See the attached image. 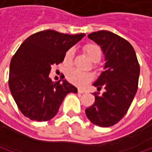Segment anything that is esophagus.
Returning a JSON list of instances; mask_svg holds the SVG:
<instances>
[{"mask_svg": "<svg viewBox=\"0 0 152 152\" xmlns=\"http://www.w3.org/2000/svg\"><path fill=\"white\" fill-rule=\"evenodd\" d=\"M78 93L79 94H83V93H85V90H83V89H78Z\"/></svg>", "mask_w": 152, "mask_h": 152, "instance_id": "esophagus-1", "label": "esophagus"}]
</instances>
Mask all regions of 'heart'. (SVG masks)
<instances>
[{
	"instance_id": "1",
	"label": "heart",
	"mask_w": 152,
	"mask_h": 152,
	"mask_svg": "<svg viewBox=\"0 0 152 152\" xmlns=\"http://www.w3.org/2000/svg\"><path fill=\"white\" fill-rule=\"evenodd\" d=\"M83 49L85 53L87 54V56L93 62H98L102 57V49L96 44H94V43L87 44L84 46ZM74 53H75V50L73 48H69L66 51L64 57H63V62L65 65L70 66L72 64ZM67 78L73 84H76L77 86H83L84 84L88 83L92 80L93 76L89 72H82L76 69H72L67 72Z\"/></svg>"
}]
</instances>
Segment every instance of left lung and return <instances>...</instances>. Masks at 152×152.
I'll list each match as a JSON object with an SVG mask.
<instances>
[{
	"mask_svg": "<svg viewBox=\"0 0 152 152\" xmlns=\"http://www.w3.org/2000/svg\"><path fill=\"white\" fill-rule=\"evenodd\" d=\"M88 37L101 47L104 56V69L93 83L95 103L85 110L90 122L101 127L118 123L128 111L137 90L140 68L131 44L110 31L93 32Z\"/></svg>",
	"mask_w": 152,
	"mask_h": 152,
	"instance_id": "obj_1",
	"label": "left lung"
}]
</instances>
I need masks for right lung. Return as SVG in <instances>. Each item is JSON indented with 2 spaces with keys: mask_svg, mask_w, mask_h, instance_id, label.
Returning a JSON list of instances; mask_svg holds the SVG:
<instances>
[{
  "mask_svg": "<svg viewBox=\"0 0 152 152\" xmlns=\"http://www.w3.org/2000/svg\"><path fill=\"white\" fill-rule=\"evenodd\" d=\"M84 36L48 29L30 35L21 43L10 62L8 86L25 117L48 121L56 115L69 93H77L68 81L54 83L48 75L51 66L62 62L66 51Z\"/></svg>",
  "mask_w": 152,
  "mask_h": 152,
  "instance_id": "add662e5",
  "label": "right lung"
}]
</instances>
